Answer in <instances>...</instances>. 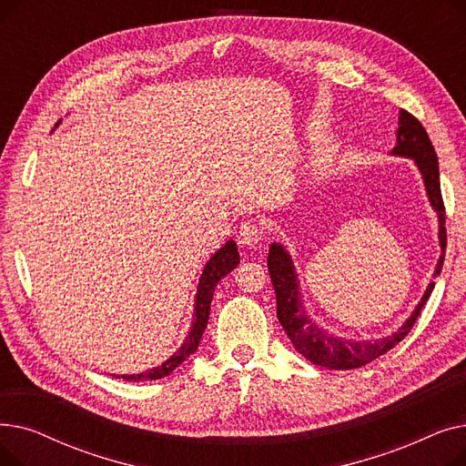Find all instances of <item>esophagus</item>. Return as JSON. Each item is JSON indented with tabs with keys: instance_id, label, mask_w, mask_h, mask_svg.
I'll use <instances>...</instances> for the list:
<instances>
[{
	"instance_id": "esophagus-1",
	"label": "esophagus",
	"mask_w": 466,
	"mask_h": 466,
	"mask_svg": "<svg viewBox=\"0 0 466 466\" xmlns=\"http://www.w3.org/2000/svg\"><path fill=\"white\" fill-rule=\"evenodd\" d=\"M260 239H262V228L255 223V220H246V223H241L238 232V243H241V246H257Z\"/></svg>"
}]
</instances>
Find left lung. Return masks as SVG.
<instances>
[{"label": "left lung", "mask_w": 466, "mask_h": 466, "mask_svg": "<svg viewBox=\"0 0 466 466\" xmlns=\"http://www.w3.org/2000/svg\"><path fill=\"white\" fill-rule=\"evenodd\" d=\"M393 155L413 158L418 164L421 176L425 179L427 194L432 208L438 213L440 218V248H442V255L438 258L434 274L438 276L442 272L444 255H446V208L442 200V192H440V171H438V158L434 153V147L429 139L427 130L423 128L421 122L415 118L406 109H400L399 113V130H397V147L393 149ZM268 270H270L272 285L276 289L278 299V319L281 327L285 329L289 339L306 359H309L313 364L323 366V369L330 370H351L360 369V366L372 362L374 359L385 355L389 350H393L399 341H402L408 332L411 330L413 323L418 321V317L427 304L431 292L434 289V281L429 283L425 295L418 308L413 309L410 319L399 329L395 334L380 339H344L334 334H329L321 327H317L302 308L300 292H299V279L295 266L290 262L289 253L279 246V243H272L270 253H268Z\"/></svg>", "instance_id": "left-lung-1"}]
</instances>
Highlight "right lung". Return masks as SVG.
Wrapping results in <instances>:
<instances>
[{"label":"right lung","mask_w":466,"mask_h":466,"mask_svg":"<svg viewBox=\"0 0 466 466\" xmlns=\"http://www.w3.org/2000/svg\"><path fill=\"white\" fill-rule=\"evenodd\" d=\"M239 264V255H238V248L236 243L230 239L227 241L223 248H220L206 264L200 283H198V292H196V306H194V319H192V327L190 332L187 336V339L183 341V346L171 355L164 364L157 366V369H151L141 374H132V376H116L127 381H147V380H160L167 374L174 372L177 366L188 357L192 355L200 346V338L208 327V319H209V308H211V299H213V290L217 287V283L223 279L227 274H230L234 268Z\"/></svg>","instance_id":"add662e5"}]
</instances>
